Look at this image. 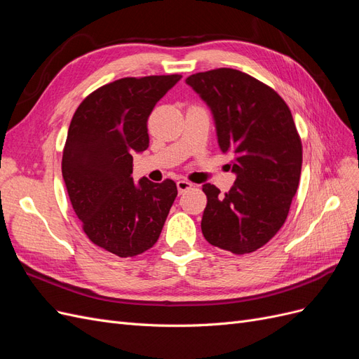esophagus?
Instances as JSON below:
<instances>
[{
    "instance_id": "1",
    "label": "esophagus",
    "mask_w": 359,
    "mask_h": 359,
    "mask_svg": "<svg viewBox=\"0 0 359 359\" xmlns=\"http://www.w3.org/2000/svg\"><path fill=\"white\" fill-rule=\"evenodd\" d=\"M193 187V184L190 182V181H186V180H180L178 182H177V189H178V193L180 194H182V193H186L187 190H190Z\"/></svg>"
}]
</instances>
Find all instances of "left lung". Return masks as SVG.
<instances>
[{"label": "left lung", "mask_w": 359, "mask_h": 359, "mask_svg": "<svg viewBox=\"0 0 359 359\" xmlns=\"http://www.w3.org/2000/svg\"><path fill=\"white\" fill-rule=\"evenodd\" d=\"M211 109L217 142L236 175L220 194L203 184L202 233L211 245L235 255L256 252L286 222L295 196L302 145L290 109L268 85L233 69H215L186 79Z\"/></svg>", "instance_id": "8db88e82"}]
</instances>
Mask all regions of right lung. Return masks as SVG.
I'll return each mask as SVG.
<instances>
[{
  "label": "right lung",
  "mask_w": 359,
  "mask_h": 359,
  "mask_svg": "<svg viewBox=\"0 0 359 359\" xmlns=\"http://www.w3.org/2000/svg\"><path fill=\"white\" fill-rule=\"evenodd\" d=\"M180 74L124 78L76 109L62 151V178L90 240L119 257L153 247L178 190L172 180L133 182V154L149 145L148 116Z\"/></svg>",
  "instance_id": "right-lung-1"
}]
</instances>
